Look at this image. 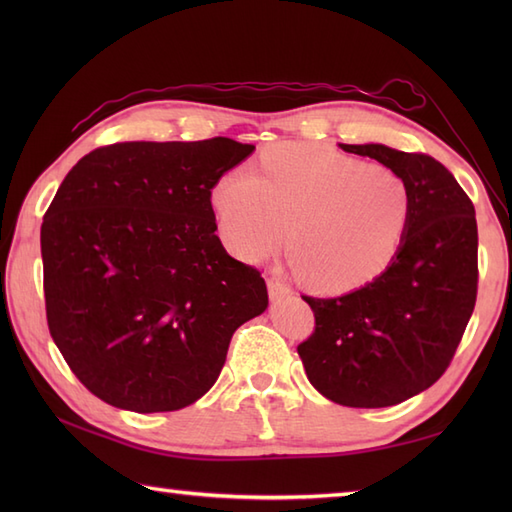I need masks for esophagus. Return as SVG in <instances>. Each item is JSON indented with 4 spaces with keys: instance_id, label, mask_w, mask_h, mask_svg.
Segmentation results:
<instances>
[{
    "instance_id": "34e87169",
    "label": "esophagus",
    "mask_w": 512,
    "mask_h": 512,
    "mask_svg": "<svg viewBox=\"0 0 512 512\" xmlns=\"http://www.w3.org/2000/svg\"><path fill=\"white\" fill-rule=\"evenodd\" d=\"M268 292H270V297H273V299H281V297H288L292 290L284 279L268 277Z\"/></svg>"
}]
</instances>
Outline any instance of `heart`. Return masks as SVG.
Instances as JSON below:
<instances>
[{
	"mask_svg": "<svg viewBox=\"0 0 512 512\" xmlns=\"http://www.w3.org/2000/svg\"><path fill=\"white\" fill-rule=\"evenodd\" d=\"M211 204L226 248L246 262L284 244L290 223L299 273L321 292L372 284L396 259L411 220V195L396 171L308 143L266 149L259 173L224 171Z\"/></svg>",
	"mask_w": 512,
	"mask_h": 512,
	"instance_id": "obj_1",
	"label": "heart"
}]
</instances>
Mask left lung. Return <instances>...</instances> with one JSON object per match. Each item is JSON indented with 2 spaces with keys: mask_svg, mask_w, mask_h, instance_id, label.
I'll use <instances>...</instances> for the list:
<instances>
[{
  "mask_svg": "<svg viewBox=\"0 0 512 512\" xmlns=\"http://www.w3.org/2000/svg\"><path fill=\"white\" fill-rule=\"evenodd\" d=\"M396 171L411 195L398 255L372 284L341 297L303 295L314 332L297 345L308 380L343 407H391L447 372L477 299V222L453 173L427 154L341 145Z\"/></svg>",
  "mask_w": 512,
  "mask_h": 512,
  "instance_id": "8db88e82",
  "label": "left lung"
}]
</instances>
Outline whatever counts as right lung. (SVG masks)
Returning a JSON list of instances; mask_svg holds the SVG:
<instances>
[{
	"label": "right lung",
	"instance_id": "right-lung-1",
	"mask_svg": "<svg viewBox=\"0 0 512 512\" xmlns=\"http://www.w3.org/2000/svg\"><path fill=\"white\" fill-rule=\"evenodd\" d=\"M255 145L114 143L70 169L41 224L52 341L107 405L176 411L220 376L239 325L268 306L257 268L215 235L211 189Z\"/></svg>",
	"mask_w": 512,
	"mask_h": 512
}]
</instances>
